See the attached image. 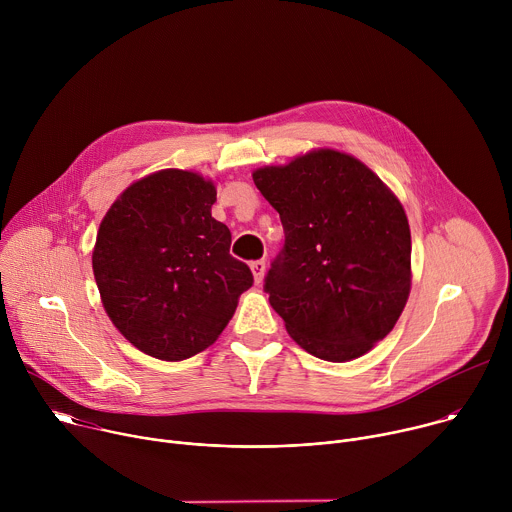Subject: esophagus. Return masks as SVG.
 I'll return each mask as SVG.
<instances>
[{"label":"esophagus","mask_w":512,"mask_h":512,"mask_svg":"<svg viewBox=\"0 0 512 512\" xmlns=\"http://www.w3.org/2000/svg\"><path fill=\"white\" fill-rule=\"evenodd\" d=\"M251 271H253L255 283H261L263 277H265V261H253L251 263Z\"/></svg>","instance_id":"1"}]
</instances>
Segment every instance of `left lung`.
<instances>
[{
	"mask_svg": "<svg viewBox=\"0 0 512 512\" xmlns=\"http://www.w3.org/2000/svg\"><path fill=\"white\" fill-rule=\"evenodd\" d=\"M253 182L285 233L263 287L289 336L330 362L367 354L393 330L411 289V233L399 198L336 150L259 168Z\"/></svg>",
	"mask_w": 512,
	"mask_h": 512,
	"instance_id": "obj_1",
	"label": "left lung"
}]
</instances>
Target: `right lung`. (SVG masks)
<instances>
[{
  "label": "right lung",
  "mask_w": 512,
  "mask_h": 512,
  "mask_svg": "<svg viewBox=\"0 0 512 512\" xmlns=\"http://www.w3.org/2000/svg\"><path fill=\"white\" fill-rule=\"evenodd\" d=\"M216 188L196 172L160 170L107 210L93 273L115 328L160 360L190 358L221 336L253 285L231 231L212 218Z\"/></svg>",
  "instance_id": "1"
}]
</instances>
